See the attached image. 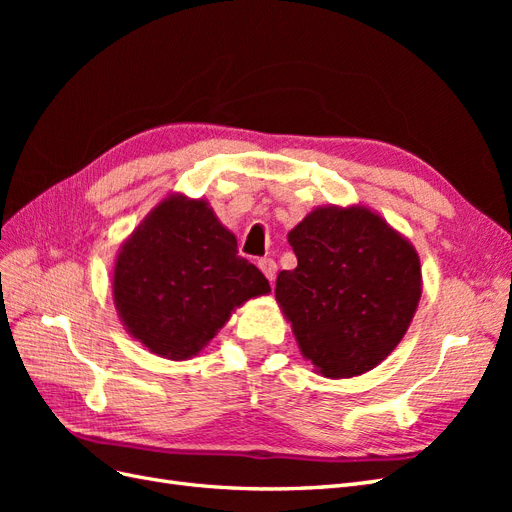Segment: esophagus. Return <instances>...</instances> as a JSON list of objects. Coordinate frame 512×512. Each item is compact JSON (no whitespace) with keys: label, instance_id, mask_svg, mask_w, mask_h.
<instances>
[{"label":"esophagus","instance_id":"obj_1","mask_svg":"<svg viewBox=\"0 0 512 512\" xmlns=\"http://www.w3.org/2000/svg\"><path fill=\"white\" fill-rule=\"evenodd\" d=\"M258 269L265 273V277L269 282H273L275 280V273H277V265H275V260L273 258H260L258 260Z\"/></svg>","mask_w":512,"mask_h":512}]
</instances>
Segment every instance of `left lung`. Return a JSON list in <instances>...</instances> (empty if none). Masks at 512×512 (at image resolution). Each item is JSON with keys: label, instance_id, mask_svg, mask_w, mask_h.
<instances>
[{"label": "left lung", "instance_id": "obj_1", "mask_svg": "<svg viewBox=\"0 0 512 512\" xmlns=\"http://www.w3.org/2000/svg\"><path fill=\"white\" fill-rule=\"evenodd\" d=\"M288 243L297 267L277 275L275 299L316 374L352 378L380 365L421 301L414 245L363 205L316 207Z\"/></svg>", "mask_w": 512, "mask_h": 512}]
</instances>
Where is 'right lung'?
<instances>
[{"label":"right lung","instance_id":"1","mask_svg":"<svg viewBox=\"0 0 512 512\" xmlns=\"http://www.w3.org/2000/svg\"><path fill=\"white\" fill-rule=\"evenodd\" d=\"M271 286L237 254L207 200L170 194L123 241L113 301L126 331L170 361L192 359L245 301Z\"/></svg>","mask_w":512,"mask_h":512}]
</instances>
